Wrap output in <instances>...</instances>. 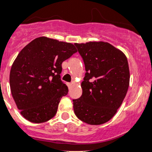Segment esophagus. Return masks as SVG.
<instances>
[{"instance_id": "34e87169", "label": "esophagus", "mask_w": 152, "mask_h": 152, "mask_svg": "<svg viewBox=\"0 0 152 152\" xmlns=\"http://www.w3.org/2000/svg\"><path fill=\"white\" fill-rule=\"evenodd\" d=\"M72 86H73V83H67V86L69 88H70L72 87Z\"/></svg>"}]
</instances>
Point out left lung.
<instances>
[{"mask_svg":"<svg viewBox=\"0 0 152 152\" xmlns=\"http://www.w3.org/2000/svg\"><path fill=\"white\" fill-rule=\"evenodd\" d=\"M84 61L83 94L73 100L76 117L91 125L107 122L115 115L128 90L130 70L126 55L106 42L75 43Z\"/></svg>","mask_w":152,"mask_h":152,"instance_id":"obj_1","label":"left lung"}]
</instances>
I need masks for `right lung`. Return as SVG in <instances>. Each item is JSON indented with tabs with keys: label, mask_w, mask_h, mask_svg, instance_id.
Returning <instances> with one entry per match:
<instances>
[{
	"label": "right lung",
	"mask_w": 152,
	"mask_h": 152,
	"mask_svg": "<svg viewBox=\"0 0 152 152\" xmlns=\"http://www.w3.org/2000/svg\"><path fill=\"white\" fill-rule=\"evenodd\" d=\"M76 52L70 42L40 37L18 53L10 85L17 108L28 121L43 123L55 115L61 99L68 93L61 80V64Z\"/></svg>",
	"instance_id": "add662e5"
}]
</instances>
